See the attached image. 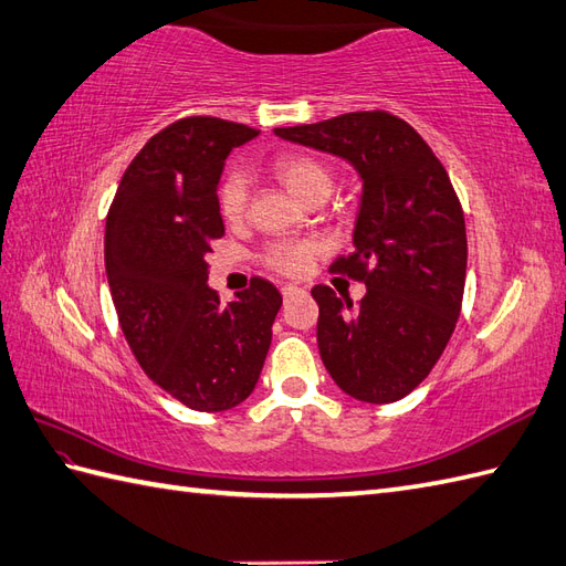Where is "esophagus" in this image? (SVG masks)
I'll use <instances>...</instances> for the list:
<instances>
[{
  "instance_id": "obj_1",
  "label": "esophagus",
  "mask_w": 566,
  "mask_h": 566,
  "mask_svg": "<svg viewBox=\"0 0 566 566\" xmlns=\"http://www.w3.org/2000/svg\"><path fill=\"white\" fill-rule=\"evenodd\" d=\"M298 292H301V289L294 286V284H284V286H282V296H284V298L294 296V294H298Z\"/></svg>"
}]
</instances>
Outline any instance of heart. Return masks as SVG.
Returning a JSON list of instances; mask_svg holds the SVG:
<instances>
[{
	"mask_svg": "<svg viewBox=\"0 0 566 566\" xmlns=\"http://www.w3.org/2000/svg\"><path fill=\"white\" fill-rule=\"evenodd\" d=\"M270 174L289 195L296 197V200L304 205H308L311 200H318V197L325 200L333 190L331 168L311 154H280L277 159L270 164ZM245 205H248L245 176L241 170H231L219 188L221 217L227 221H239L245 214ZM315 253H318V248L313 243L277 241L265 248L262 260H265V265L272 270L298 277V274L308 272Z\"/></svg>",
	"mask_w": 566,
	"mask_h": 566,
	"instance_id": "obj_1",
	"label": "heart"
}]
</instances>
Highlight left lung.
Returning a JSON list of instances; mask_svg holds the SVG:
<instances>
[{
	"mask_svg": "<svg viewBox=\"0 0 566 566\" xmlns=\"http://www.w3.org/2000/svg\"><path fill=\"white\" fill-rule=\"evenodd\" d=\"M274 135L339 156L361 178L354 251L335 272L366 284L354 308L313 286L327 374L361 402H396L439 361L461 315L468 239L461 202L429 144L400 117L361 111Z\"/></svg>",
	"mask_w": 566,
	"mask_h": 566,
	"instance_id": "obj_1",
	"label": "left lung"
}]
</instances>
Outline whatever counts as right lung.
Returning <instances> with one entry per match:
<instances>
[{
    "instance_id": "right-lung-1",
    "label": "right lung",
    "mask_w": 566,
    "mask_h": 566,
    "mask_svg": "<svg viewBox=\"0 0 566 566\" xmlns=\"http://www.w3.org/2000/svg\"><path fill=\"white\" fill-rule=\"evenodd\" d=\"M258 129L192 115L154 135L127 166L105 219V272L129 349L156 386L197 412L251 396L282 294L255 277L221 304L209 243L223 235L219 178Z\"/></svg>"
}]
</instances>
